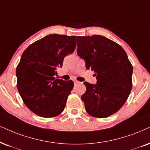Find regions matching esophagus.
I'll return each mask as SVG.
<instances>
[{"mask_svg": "<svg viewBox=\"0 0 150 150\" xmlns=\"http://www.w3.org/2000/svg\"><path fill=\"white\" fill-rule=\"evenodd\" d=\"M79 81H77V80H74V84H79Z\"/></svg>", "mask_w": 150, "mask_h": 150, "instance_id": "esophagus-1", "label": "esophagus"}]
</instances>
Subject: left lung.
<instances>
[{
    "instance_id": "obj_1",
    "label": "left lung",
    "mask_w": 150,
    "mask_h": 150,
    "mask_svg": "<svg viewBox=\"0 0 150 150\" xmlns=\"http://www.w3.org/2000/svg\"><path fill=\"white\" fill-rule=\"evenodd\" d=\"M77 55L85 61L87 69L95 72L96 84L84 82L81 96L86 112L105 118L124 105L132 88L133 66L124 49L101 35L76 37Z\"/></svg>"
}]
</instances>
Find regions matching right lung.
I'll return each instance as SVG.
<instances>
[{"instance_id":"add662e5","label":"right lung","mask_w":150,"mask_h":150,"mask_svg":"<svg viewBox=\"0 0 150 150\" xmlns=\"http://www.w3.org/2000/svg\"><path fill=\"white\" fill-rule=\"evenodd\" d=\"M76 36L47 35L26 48L16 68L17 88L36 115L52 117L62 113L74 84L56 79L57 68L75 49Z\"/></svg>"}]
</instances>
